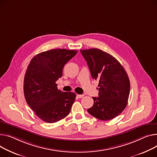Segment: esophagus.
I'll use <instances>...</instances> for the list:
<instances>
[{"label":"esophagus","mask_w":157,"mask_h":157,"mask_svg":"<svg viewBox=\"0 0 157 157\" xmlns=\"http://www.w3.org/2000/svg\"><path fill=\"white\" fill-rule=\"evenodd\" d=\"M83 97H84V95H77V97L78 98H82Z\"/></svg>","instance_id":"esophagus-1"}]
</instances>
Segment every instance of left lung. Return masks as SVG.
<instances>
[{
	"instance_id": "1",
	"label": "left lung",
	"mask_w": 157,
	"mask_h": 157,
	"mask_svg": "<svg viewBox=\"0 0 157 157\" xmlns=\"http://www.w3.org/2000/svg\"><path fill=\"white\" fill-rule=\"evenodd\" d=\"M87 62L93 79L99 81L98 97H92L93 105L88 112L100 120H111L126 108L130 92V81L120 62L98 48L80 50Z\"/></svg>"
}]
</instances>
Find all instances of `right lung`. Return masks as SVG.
Masks as SVG:
<instances>
[{
  "mask_svg": "<svg viewBox=\"0 0 157 157\" xmlns=\"http://www.w3.org/2000/svg\"><path fill=\"white\" fill-rule=\"evenodd\" d=\"M77 53V50L52 49L36 55L27 67L23 88L26 101L45 122L59 121L71 111L76 94L58 90L56 81L62 77L64 65Z\"/></svg>",
  "mask_w": 157,
  "mask_h": 157,
  "instance_id": "1",
  "label": "right lung"
}]
</instances>
